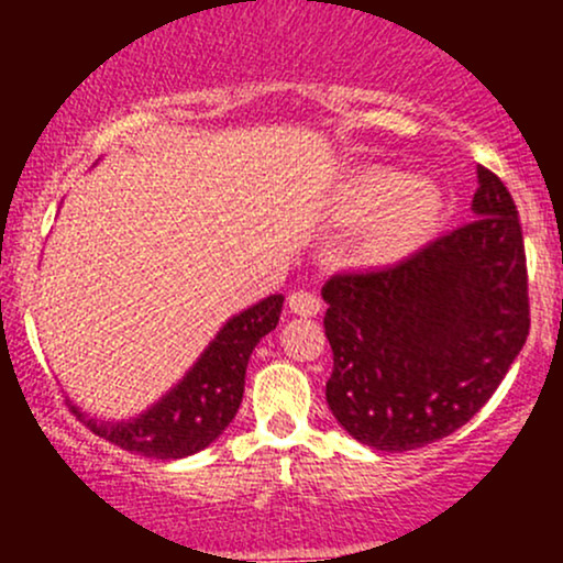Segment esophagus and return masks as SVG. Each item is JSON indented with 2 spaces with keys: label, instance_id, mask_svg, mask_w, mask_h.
Listing matches in <instances>:
<instances>
[{
  "label": "esophagus",
  "instance_id": "1",
  "mask_svg": "<svg viewBox=\"0 0 563 563\" xmlns=\"http://www.w3.org/2000/svg\"><path fill=\"white\" fill-rule=\"evenodd\" d=\"M288 308H291V313L302 318H313L318 316V310H321V299H318L313 291H294L291 297H288Z\"/></svg>",
  "mask_w": 563,
  "mask_h": 563
}]
</instances>
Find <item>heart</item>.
I'll use <instances>...</instances> for the list:
<instances>
[{"label": "heart", "mask_w": 563, "mask_h": 563, "mask_svg": "<svg viewBox=\"0 0 563 563\" xmlns=\"http://www.w3.org/2000/svg\"><path fill=\"white\" fill-rule=\"evenodd\" d=\"M444 209L441 190L428 179H406L395 168L371 166L340 185L334 212L345 223L374 218L362 236L371 261H395L411 253L435 229Z\"/></svg>", "instance_id": "heart-1"}]
</instances>
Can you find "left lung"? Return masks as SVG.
Masks as SVG:
<instances>
[{
	"mask_svg": "<svg viewBox=\"0 0 563 563\" xmlns=\"http://www.w3.org/2000/svg\"><path fill=\"white\" fill-rule=\"evenodd\" d=\"M474 220L371 272L321 288L332 345L327 402L362 444L408 452L446 439L493 397L523 349L526 245L518 207L476 168Z\"/></svg>",
	"mask_w": 563,
	"mask_h": 563,
	"instance_id": "8db88e82",
	"label": "left lung"
}]
</instances>
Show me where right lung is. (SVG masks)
<instances>
[{
    "label": "right lung",
    "mask_w": 563,
    "mask_h": 563,
    "mask_svg": "<svg viewBox=\"0 0 563 563\" xmlns=\"http://www.w3.org/2000/svg\"><path fill=\"white\" fill-rule=\"evenodd\" d=\"M280 310L283 297L275 294L231 318L192 371L139 419L98 422L73 402L67 406L95 435L111 441L119 450L155 460L196 455L212 444L240 411L250 354L258 340L277 327Z\"/></svg>",
    "instance_id": "add662e5"
}]
</instances>
